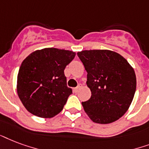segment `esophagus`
Returning <instances> with one entry per match:
<instances>
[{"label": "esophagus", "instance_id": "1", "mask_svg": "<svg viewBox=\"0 0 149 149\" xmlns=\"http://www.w3.org/2000/svg\"><path fill=\"white\" fill-rule=\"evenodd\" d=\"M80 88H81V85H78L77 87L74 88V92L75 93H77L78 92V90L80 89Z\"/></svg>", "mask_w": 149, "mask_h": 149}]
</instances>
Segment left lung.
Wrapping results in <instances>:
<instances>
[{
  "label": "left lung",
  "instance_id": "obj_1",
  "mask_svg": "<svg viewBox=\"0 0 149 149\" xmlns=\"http://www.w3.org/2000/svg\"><path fill=\"white\" fill-rule=\"evenodd\" d=\"M87 71V85L92 95L81 104L89 118L109 124L124 115L136 91V76L126 59L116 52L93 49L78 52Z\"/></svg>",
  "mask_w": 149,
  "mask_h": 149
}]
</instances>
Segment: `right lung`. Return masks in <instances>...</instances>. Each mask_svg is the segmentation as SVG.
I'll list each match as a JSON object with an SVG mask.
<instances>
[{
    "instance_id": "1",
    "label": "right lung",
    "mask_w": 149,
    "mask_h": 149,
    "mask_svg": "<svg viewBox=\"0 0 149 149\" xmlns=\"http://www.w3.org/2000/svg\"><path fill=\"white\" fill-rule=\"evenodd\" d=\"M74 56V52L45 48L33 52L23 61L18 71L17 91L29 113L51 118L63 109L72 94L64 71Z\"/></svg>"
}]
</instances>
